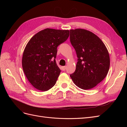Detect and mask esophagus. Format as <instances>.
Wrapping results in <instances>:
<instances>
[{"label":"esophagus","instance_id":"1","mask_svg":"<svg viewBox=\"0 0 127 127\" xmlns=\"http://www.w3.org/2000/svg\"><path fill=\"white\" fill-rule=\"evenodd\" d=\"M66 66L61 67V70H62L63 71H64L65 70H66Z\"/></svg>","mask_w":127,"mask_h":127}]
</instances>
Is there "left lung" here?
Wrapping results in <instances>:
<instances>
[{
  "instance_id": "left-lung-1",
  "label": "left lung",
  "mask_w": 127,
  "mask_h": 127,
  "mask_svg": "<svg viewBox=\"0 0 127 127\" xmlns=\"http://www.w3.org/2000/svg\"><path fill=\"white\" fill-rule=\"evenodd\" d=\"M70 41L78 58L75 71L70 77L79 88L91 89L108 73L110 60L107 49L96 35L86 30H70Z\"/></svg>"
}]
</instances>
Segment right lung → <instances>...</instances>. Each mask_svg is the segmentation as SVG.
Returning <instances> with one entry per match:
<instances>
[{"instance_id": "1", "label": "right lung", "mask_w": 127, "mask_h": 127, "mask_svg": "<svg viewBox=\"0 0 127 127\" xmlns=\"http://www.w3.org/2000/svg\"><path fill=\"white\" fill-rule=\"evenodd\" d=\"M69 31L45 29L35 34L26 44L22 67L32 85L41 91L54 86L61 70L56 61L57 47L66 41Z\"/></svg>"}]
</instances>
